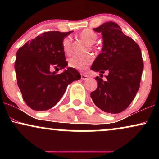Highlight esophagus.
Wrapping results in <instances>:
<instances>
[{"mask_svg": "<svg viewBox=\"0 0 159 159\" xmlns=\"http://www.w3.org/2000/svg\"><path fill=\"white\" fill-rule=\"evenodd\" d=\"M89 78V75H87L81 74V79L86 80V79H87V78Z\"/></svg>", "mask_w": 159, "mask_h": 159, "instance_id": "1", "label": "esophagus"}]
</instances>
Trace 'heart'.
Returning a JSON list of instances; mask_svg holds the SVG:
<instances>
[{"label":"heart","instance_id":"obj_1","mask_svg":"<svg viewBox=\"0 0 159 159\" xmlns=\"http://www.w3.org/2000/svg\"><path fill=\"white\" fill-rule=\"evenodd\" d=\"M80 39H81L88 44L92 45L98 39V34L90 29H84L78 34ZM62 49L66 55H70L72 52V41L69 38H64L62 41ZM93 62V57L91 55L73 56L69 60V66L71 68L77 69L78 71H86L91 63Z\"/></svg>","mask_w":159,"mask_h":159}]
</instances>
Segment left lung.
Returning a JSON list of instances; mask_svg holds the SVG:
<instances>
[{"mask_svg":"<svg viewBox=\"0 0 159 159\" xmlns=\"http://www.w3.org/2000/svg\"><path fill=\"white\" fill-rule=\"evenodd\" d=\"M93 30L102 34L103 48L91 69L99 72L100 76L107 72V75L105 81L96 78L97 88L90 96L98 108L118 114L132 103L140 87L143 69L141 52L135 41L125 36L116 23L108 21Z\"/></svg>","mask_w":159,"mask_h":159,"instance_id":"left-lung-1","label":"left lung"}]
</instances>
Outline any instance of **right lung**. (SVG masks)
<instances>
[{
  "instance_id": "right-lung-1",
  "label": "right lung",
  "mask_w": 159,
  "mask_h": 159,
  "mask_svg": "<svg viewBox=\"0 0 159 159\" xmlns=\"http://www.w3.org/2000/svg\"><path fill=\"white\" fill-rule=\"evenodd\" d=\"M72 32L43 33L18 50L15 61L17 84L24 101L33 110L52 108L63 96L67 86L81 78V74L73 68L61 74L52 72L68 64L62 41Z\"/></svg>"
}]
</instances>
